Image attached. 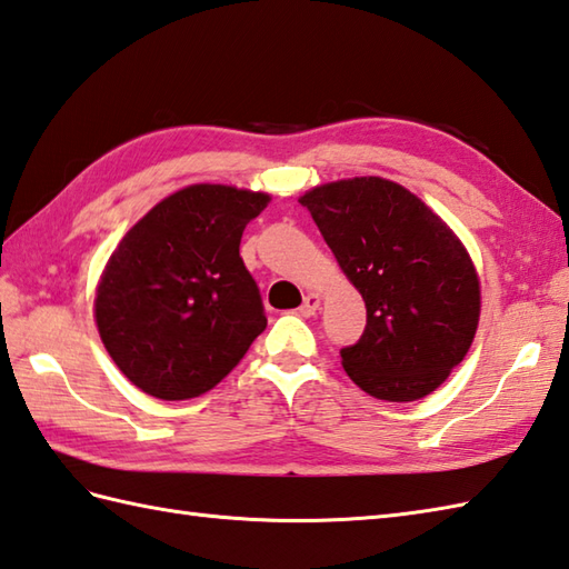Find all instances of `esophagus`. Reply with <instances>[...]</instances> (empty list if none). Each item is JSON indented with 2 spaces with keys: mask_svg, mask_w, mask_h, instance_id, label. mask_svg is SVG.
Segmentation results:
<instances>
[{
  "mask_svg": "<svg viewBox=\"0 0 569 569\" xmlns=\"http://www.w3.org/2000/svg\"><path fill=\"white\" fill-rule=\"evenodd\" d=\"M317 310H320V296L308 293L306 298H302V306H300L302 317H312Z\"/></svg>",
  "mask_w": 569,
  "mask_h": 569,
  "instance_id": "esophagus-1",
  "label": "esophagus"
}]
</instances>
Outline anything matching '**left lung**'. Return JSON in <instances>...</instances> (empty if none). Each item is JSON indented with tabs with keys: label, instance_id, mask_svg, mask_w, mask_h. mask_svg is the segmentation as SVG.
<instances>
[{
	"label": "left lung",
	"instance_id": "obj_1",
	"mask_svg": "<svg viewBox=\"0 0 569 569\" xmlns=\"http://www.w3.org/2000/svg\"><path fill=\"white\" fill-rule=\"evenodd\" d=\"M300 203L366 302L361 339L341 349L349 378L388 402L433 392L466 359L480 320L463 242L421 198L380 177L322 183Z\"/></svg>",
	"mask_w": 569,
	"mask_h": 569
}]
</instances>
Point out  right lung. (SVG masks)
<instances>
[{
	"label": "right lung",
	"instance_id": "obj_1",
	"mask_svg": "<svg viewBox=\"0 0 569 569\" xmlns=\"http://www.w3.org/2000/svg\"><path fill=\"white\" fill-rule=\"evenodd\" d=\"M269 203L222 183H193L138 220L101 273L94 312L121 373L160 400L216 388L267 329L240 257L247 222Z\"/></svg>",
	"mask_w": 569,
	"mask_h": 569
}]
</instances>
